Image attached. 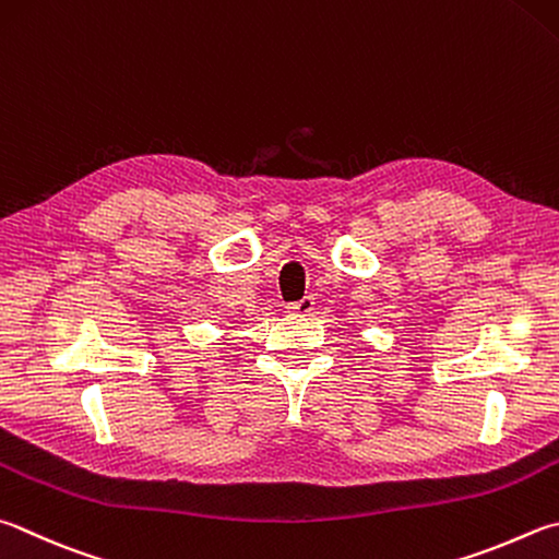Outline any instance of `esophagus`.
Segmentation results:
<instances>
[{
	"label": "esophagus",
	"mask_w": 559,
	"mask_h": 559,
	"mask_svg": "<svg viewBox=\"0 0 559 559\" xmlns=\"http://www.w3.org/2000/svg\"><path fill=\"white\" fill-rule=\"evenodd\" d=\"M314 310V298L312 296H306L300 298L296 302H288V312L293 314H310Z\"/></svg>",
	"instance_id": "1"
}]
</instances>
